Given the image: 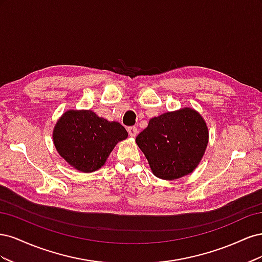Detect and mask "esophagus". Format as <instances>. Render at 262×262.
Segmentation results:
<instances>
[{"label": "esophagus", "instance_id": "obj_1", "mask_svg": "<svg viewBox=\"0 0 262 262\" xmlns=\"http://www.w3.org/2000/svg\"><path fill=\"white\" fill-rule=\"evenodd\" d=\"M128 133H129V136L131 138H136L137 134H138V129L136 128V126H129V128H128Z\"/></svg>", "mask_w": 262, "mask_h": 262}]
</instances>
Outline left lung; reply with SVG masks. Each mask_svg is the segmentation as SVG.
Segmentation results:
<instances>
[{"label": "left lung", "mask_w": 262, "mask_h": 262, "mask_svg": "<svg viewBox=\"0 0 262 262\" xmlns=\"http://www.w3.org/2000/svg\"><path fill=\"white\" fill-rule=\"evenodd\" d=\"M136 142L156 177L175 180L191 173L200 164L209 130L196 110L185 107L150 119Z\"/></svg>", "instance_id": "left-lung-1"}]
</instances>
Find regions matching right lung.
Returning a JSON list of instances; mask_svg holds the SVG:
<instances>
[{"mask_svg":"<svg viewBox=\"0 0 262 262\" xmlns=\"http://www.w3.org/2000/svg\"><path fill=\"white\" fill-rule=\"evenodd\" d=\"M53 144L59 155L78 171L93 172L104 166L117 143L128 132L117 121H108L92 110L70 109L55 123Z\"/></svg>","mask_w":262,"mask_h":262,"instance_id":"obj_1","label":"right lung"}]
</instances>
